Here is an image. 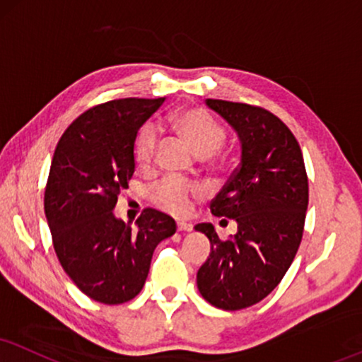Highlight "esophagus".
<instances>
[{"label":"esophagus","instance_id":"34e87169","mask_svg":"<svg viewBox=\"0 0 362 362\" xmlns=\"http://www.w3.org/2000/svg\"><path fill=\"white\" fill-rule=\"evenodd\" d=\"M191 230H193V225H191V223H177V231L186 233V231H191Z\"/></svg>","mask_w":362,"mask_h":362}]
</instances>
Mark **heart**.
<instances>
[{
	"label": "heart",
	"mask_w": 362,
	"mask_h": 362,
	"mask_svg": "<svg viewBox=\"0 0 362 362\" xmlns=\"http://www.w3.org/2000/svg\"><path fill=\"white\" fill-rule=\"evenodd\" d=\"M169 124H171L173 131L199 158H209V156L216 154L226 139V132L221 124L216 122L211 114L199 107L177 110L171 115ZM158 132L151 124H146L137 134L136 142H134V158L141 168H149L153 164L156 151H158ZM199 194H202L199 186L188 185V182L174 180V177L159 181L151 191V198L156 206L176 216L188 215L191 202Z\"/></svg>",
	"instance_id": "b5f03b06"
}]
</instances>
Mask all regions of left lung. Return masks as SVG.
<instances>
[{
	"label": "left lung",
	"mask_w": 362,
	"mask_h": 362,
	"mask_svg": "<svg viewBox=\"0 0 362 362\" xmlns=\"http://www.w3.org/2000/svg\"><path fill=\"white\" fill-rule=\"evenodd\" d=\"M206 105L235 129L242 146L238 168L209 204L215 216L235 220L238 231L221 240L211 223L194 226L211 243L196 284L211 305L240 310L263 300L292 265L309 182L300 146L276 115L240 102L206 99Z\"/></svg>",
	"instance_id": "1"
}]
</instances>
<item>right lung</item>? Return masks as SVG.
<instances>
[{"label":"right lung","mask_w":362,"mask_h":362,"mask_svg":"<svg viewBox=\"0 0 362 362\" xmlns=\"http://www.w3.org/2000/svg\"><path fill=\"white\" fill-rule=\"evenodd\" d=\"M164 99H119L92 107L66 127L53 154L45 215L58 262L100 304L131 300L144 287L151 258L176 223L147 208L136 228L114 215L131 181L134 142Z\"/></svg>","instance_id":"add662e5"}]
</instances>
